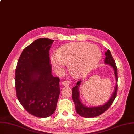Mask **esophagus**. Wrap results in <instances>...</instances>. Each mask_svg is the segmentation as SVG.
<instances>
[{
	"instance_id": "esophagus-1",
	"label": "esophagus",
	"mask_w": 134,
	"mask_h": 134,
	"mask_svg": "<svg viewBox=\"0 0 134 134\" xmlns=\"http://www.w3.org/2000/svg\"><path fill=\"white\" fill-rule=\"evenodd\" d=\"M62 83L64 86H70V85L72 84V81L68 79V80H64Z\"/></svg>"
}]
</instances>
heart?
<instances>
[{
    "label": "heart",
    "instance_id": "heart-1",
    "mask_svg": "<svg viewBox=\"0 0 134 134\" xmlns=\"http://www.w3.org/2000/svg\"><path fill=\"white\" fill-rule=\"evenodd\" d=\"M101 57V51L96 46L87 43H70L62 46L57 54L53 56L54 68L61 71L66 65L76 77L89 74L98 64Z\"/></svg>",
    "mask_w": 134,
    "mask_h": 134
}]
</instances>
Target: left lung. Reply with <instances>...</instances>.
Wrapping results in <instances>:
<instances>
[{
	"label": "left lung",
	"instance_id": "1",
	"mask_svg": "<svg viewBox=\"0 0 134 134\" xmlns=\"http://www.w3.org/2000/svg\"><path fill=\"white\" fill-rule=\"evenodd\" d=\"M106 58L104 60V62L106 64H108L111 66L114 71L115 77L116 79V84L115 88L114 89V91L113 94L110 98L109 100L104 104L101 106L94 107H88L85 106L84 104L81 103L79 100V86L81 83V80L78 81L77 83V85L74 86L72 88V98L73 101L75 104V109L77 113L80 115L81 117L85 118H92L97 117L103 113L104 112L110 107L112 105L113 102L114 101L115 98L117 96V80H118V75H117V68L116 66V64L114 61V60L110 53V51L108 50L106 53H105Z\"/></svg>",
	"mask_w": 134,
	"mask_h": 134
}]
</instances>
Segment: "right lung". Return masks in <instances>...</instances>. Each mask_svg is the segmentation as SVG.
Returning a JSON list of instances; mask_svg holds the SVG:
<instances>
[{
  "mask_svg": "<svg viewBox=\"0 0 134 134\" xmlns=\"http://www.w3.org/2000/svg\"><path fill=\"white\" fill-rule=\"evenodd\" d=\"M54 42L45 38L35 40L23 50L16 68L17 99L37 117H48L55 112L60 93V78L51 74L49 51Z\"/></svg>",
  "mask_w": 134,
  "mask_h": 134,
  "instance_id": "1",
  "label": "right lung"
}]
</instances>
